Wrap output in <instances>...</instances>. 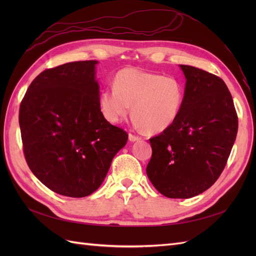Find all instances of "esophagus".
I'll return each mask as SVG.
<instances>
[{"mask_svg": "<svg viewBox=\"0 0 256 256\" xmlns=\"http://www.w3.org/2000/svg\"><path fill=\"white\" fill-rule=\"evenodd\" d=\"M129 140H130L131 142H136V141L141 140V136H138L134 134H129Z\"/></svg>", "mask_w": 256, "mask_h": 256, "instance_id": "esophagus-1", "label": "esophagus"}]
</instances>
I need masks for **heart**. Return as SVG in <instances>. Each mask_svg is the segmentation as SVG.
Here are the masks:
<instances>
[{
  "instance_id": "heart-1",
  "label": "heart",
  "mask_w": 256,
  "mask_h": 256,
  "mask_svg": "<svg viewBox=\"0 0 256 256\" xmlns=\"http://www.w3.org/2000/svg\"><path fill=\"white\" fill-rule=\"evenodd\" d=\"M182 84L174 76L124 68L115 74L113 86L104 88L99 106L104 118L120 122L130 112L134 122L150 132H160L176 120L184 104Z\"/></svg>"
}]
</instances>
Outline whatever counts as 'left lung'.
<instances>
[{
  "label": "left lung",
  "instance_id": "8db88e82",
  "mask_svg": "<svg viewBox=\"0 0 256 256\" xmlns=\"http://www.w3.org/2000/svg\"><path fill=\"white\" fill-rule=\"evenodd\" d=\"M186 88L180 115L150 138V180L170 198H190L210 188L228 162L238 130L233 98L218 76L180 65Z\"/></svg>",
  "mask_w": 256,
  "mask_h": 256
}]
</instances>
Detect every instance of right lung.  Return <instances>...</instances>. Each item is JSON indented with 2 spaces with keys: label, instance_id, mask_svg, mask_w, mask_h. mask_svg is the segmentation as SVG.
I'll return each mask as SVG.
<instances>
[{
  "label": "right lung",
  "instance_id": "obj_1",
  "mask_svg": "<svg viewBox=\"0 0 256 256\" xmlns=\"http://www.w3.org/2000/svg\"><path fill=\"white\" fill-rule=\"evenodd\" d=\"M96 60L46 69L28 86L19 110L23 154L46 187L69 198L102 184L128 134L100 110Z\"/></svg>",
  "mask_w": 256,
  "mask_h": 256
}]
</instances>
